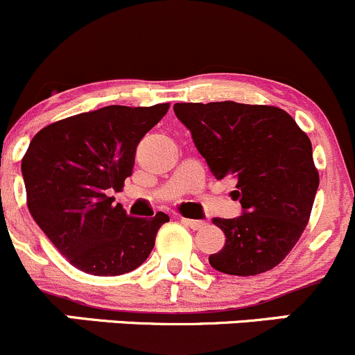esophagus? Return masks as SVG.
Returning a JSON list of instances; mask_svg holds the SVG:
<instances>
[{
	"mask_svg": "<svg viewBox=\"0 0 355 355\" xmlns=\"http://www.w3.org/2000/svg\"><path fill=\"white\" fill-rule=\"evenodd\" d=\"M181 223L186 224V226H189V227H191V230H202V227L205 226V223H203V220L186 219V217H181Z\"/></svg>",
	"mask_w": 355,
	"mask_h": 355,
	"instance_id": "1",
	"label": "esophagus"
}]
</instances>
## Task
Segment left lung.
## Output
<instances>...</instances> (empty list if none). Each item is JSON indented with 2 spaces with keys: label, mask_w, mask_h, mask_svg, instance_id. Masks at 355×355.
<instances>
[{
  "label": "left lung",
  "mask_w": 355,
  "mask_h": 355,
  "mask_svg": "<svg viewBox=\"0 0 355 355\" xmlns=\"http://www.w3.org/2000/svg\"><path fill=\"white\" fill-rule=\"evenodd\" d=\"M174 114L214 178L236 179L233 193L243 214L212 219L226 243L210 255V266L234 276L276 268L304 233L319 186L309 136L269 105L176 103Z\"/></svg>",
  "instance_id": "left-lung-1"
}]
</instances>
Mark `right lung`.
<instances>
[{"instance_id":"obj_1","label":"right lung","mask_w":355,"mask_h":355,"mask_svg":"<svg viewBox=\"0 0 355 355\" xmlns=\"http://www.w3.org/2000/svg\"><path fill=\"white\" fill-rule=\"evenodd\" d=\"M169 103L110 107L41 129L22 159L27 207L60 254L79 271L119 276L146 261L169 216L141 219L112 205L132 174L136 146Z\"/></svg>"}]
</instances>
